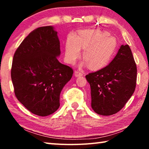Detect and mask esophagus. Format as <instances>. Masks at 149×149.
<instances>
[{
	"instance_id": "esophagus-1",
	"label": "esophagus",
	"mask_w": 149,
	"mask_h": 149,
	"mask_svg": "<svg viewBox=\"0 0 149 149\" xmlns=\"http://www.w3.org/2000/svg\"><path fill=\"white\" fill-rule=\"evenodd\" d=\"M74 75L75 77H79V76H82L83 74L81 72H80L79 71H75Z\"/></svg>"
}]
</instances>
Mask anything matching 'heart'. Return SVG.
I'll return each instance as SVG.
<instances>
[{"mask_svg":"<svg viewBox=\"0 0 149 149\" xmlns=\"http://www.w3.org/2000/svg\"><path fill=\"white\" fill-rule=\"evenodd\" d=\"M81 49H84L83 58L85 60L81 65L91 70H99L112 60L117 49V41L107 31L87 29L80 31L77 37L70 35L65 45V60L69 64H74L81 56Z\"/></svg>","mask_w":149,"mask_h":149,"instance_id":"heart-1","label":"heart"}]
</instances>
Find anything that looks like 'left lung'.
Here are the masks:
<instances>
[{
	"label": "left lung",
	"mask_w": 149,
	"mask_h": 149,
	"mask_svg": "<svg viewBox=\"0 0 149 149\" xmlns=\"http://www.w3.org/2000/svg\"><path fill=\"white\" fill-rule=\"evenodd\" d=\"M85 77L93 110L102 116L119 112L134 93L137 81V66L129 45H121L109 64Z\"/></svg>",
	"instance_id": "1"
}]
</instances>
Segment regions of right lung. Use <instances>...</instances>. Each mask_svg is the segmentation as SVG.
<instances>
[{
  "mask_svg": "<svg viewBox=\"0 0 149 149\" xmlns=\"http://www.w3.org/2000/svg\"><path fill=\"white\" fill-rule=\"evenodd\" d=\"M60 55L57 31L50 26L30 33L15 52L11 69L15 95L33 114L47 116L58 109L60 93L74 72L58 60Z\"/></svg>",
  "mask_w": 149,
  "mask_h": 149,
  "instance_id": "add662e5",
  "label": "right lung"
}]
</instances>
